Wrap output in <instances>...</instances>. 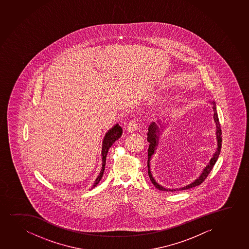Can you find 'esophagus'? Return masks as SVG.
<instances>
[{"mask_svg":"<svg viewBox=\"0 0 249 249\" xmlns=\"http://www.w3.org/2000/svg\"><path fill=\"white\" fill-rule=\"evenodd\" d=\"M138 126H138V123L134 120H132L126 125V131L129 132V133H133V132H135L138 130Z\"/></svg>","mask_w":249,"mask_h":249,"instance_id":"1","label":"esophagus"}]
</instances>
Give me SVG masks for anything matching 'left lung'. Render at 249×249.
I'll return each instance as SVG.
<instances>
[{"label":"left lung","instance_id":"1","mask_svg":"<svg viewBox=\"0 0 249 249\" xmlns=\"http://www.w3.org/2000/svg\"><path fill=\"white\" fill-rule=\"evenodd\" d=\"M211 105L213 106V120H214V123L216 125V139H217V149L214 152L212 158L210 160V163L206 165V167L204 169V171H202L200 176L195 180L193 181L190 184L187 185L186 187H181L179 189H169V188H165V187H162L161 185L158 184L156 181H155L154 178L152 177L151 171H150V160H151L152 155L155 154V149L156 147L158 146L159 141V136H160V128L159 126L155 124V123H152L149 126V129H148V137H147V140L149 142V149H148V173H149V177L150 178V181H152V183L154 184L156 188H158L159 190L160 191H166V192H174L177 190H187L192 187H196L200 185L201 183H203V181L206 179L208 175L210 174V171L213 169V165L216 163L218 157L220 155V149H221V142H222V137H221V129H220V124L219 122V118H218V115H217L216 110V105L214 101H211L210 102Z\"/></svg>","mask_w":249,"mask_h":249}]
</instances>
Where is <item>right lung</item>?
Returning a JSON list of instances; mask_svg holds the SVG:
<instances>
[{
	"label": "right lung",
	"instance_id": "add662e5",
	"mask_svg": "<svg viewBox=\"0 0 249 249\" xmlns=\"http://www.w3.org/2000/svg\"><path fill=\"white\" fill-rule=\"evenodd\" d=\"M123 133V129L122 127L119 126V124H116L115 126H112L105 135V138L103 139V142H102V150H101V156H102V168L100 171V174L96 178V180L94 181V184L92 186V188L96 187L98 183L100 182L101 178L103 177L104 171H105V165H106V160H107V155L108 153V150L110 149V147L112 146L114 142H116L117 139L121 138Z\"/></svg>",
	"mask_w": 249,
	"mask_h": 249
}]
</instances>
